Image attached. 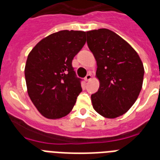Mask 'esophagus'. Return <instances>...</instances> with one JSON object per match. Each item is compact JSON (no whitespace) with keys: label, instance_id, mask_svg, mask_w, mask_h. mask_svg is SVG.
<instances>
[{"label":"esophagus","instance_id":"esophagus-1","mask_svg":"<svg viewBox=\"0 0 160 160\" xmlns=\"http://www.w3.org/2000/svg\"><path fill=\"white\" fill-rule=\"evenodd\" d=\"M91 79H92V75H91V73L90 72L87 75H86V76H85V80H86V81H89V80H90Z\"/></svg>","mask_w":160,"mask_h":160}]
</instances>
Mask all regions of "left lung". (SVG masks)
I'll return each instance as SVG.
<instances>
[{"instance_id": "obj_1", "label": "left lung", "mask_w": 160, "mask_h": 160, "mask_svg": "<svg viewBox=\"0 0 160 160\" xmlns=\"http://www.w3.org/2000/svg\"><path fill=\"white\" fill-rule=\"evenodd\" d=\"M89 49L97 63L100 88L91 95L93 108L109 119L126 113L142 89L144 69L136 51L108 29L86 32Z\"/></svg>"}]
</instances>
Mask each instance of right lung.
I'll return each instance as SVG.
<instances>
[{
	"label": "right lung",
	"mask_w": 160,
	"mask_h": 160,
	"mask_svg": "<svg viewBox=\"0 0 160 160\" xmlns=\"http://www.w3.org/2000/svg\"><path fill=\"white\" fill-rule=\"evenodd\" d=\"M85 31H60L42 39L26 60L25 77L29 97L43 116L67 115L82 91L72 60L85 44Z\"/></svg>",
	"instance_id": "obj_1"
}]
</instances>
